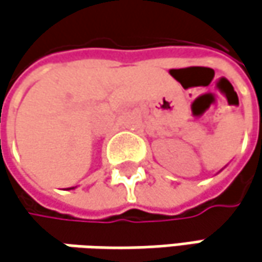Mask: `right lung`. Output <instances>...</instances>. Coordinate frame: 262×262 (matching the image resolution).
<instances>
[{
	"instance_id": "add662e5",
	"label": "right lung",
	"mask_w": 262,
	"mask_h": 262,
	"mask_svg": "<svg viewBox=\"0 0 262 262\" xmlns=\"http://www.w3.org/2000/svg\"><path fill=\"white\" fill-rule=\"evenodd\" d=\"M68 190H74V187H72V188H68Z\"/></svg>"
}]
</instances>
